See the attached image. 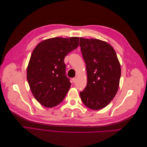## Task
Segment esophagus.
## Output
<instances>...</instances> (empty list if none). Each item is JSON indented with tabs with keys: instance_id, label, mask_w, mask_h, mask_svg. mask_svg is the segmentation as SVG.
<instances>
[{
	"instance_id": "esophagus-1",
	"label": "esophagus",
	"mask_w": 147,
	"mask_h": 147,
	"mask_svg": "<svg viewBox=\"0 0 147 147\" xmlns=\"http://www.w3.org/2000/svg\"><path fill=\"white\" fill-rule=\"evenodd\" d=\"M77 78H72V82H73V83H75L77 82Z\"/></svg>"
}]
</instances>
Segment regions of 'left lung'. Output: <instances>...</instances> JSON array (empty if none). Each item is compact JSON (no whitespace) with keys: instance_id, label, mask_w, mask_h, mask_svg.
Returning a JSON list of instances; mask_svg holds the SVG:
<instances>
[{"instance_id":"obj_1","label":"left lung","mask_w":147,"mask_h":147,"mask_svg":"<svg viewBox=\"0 0 147 147\" xmlns=\"http://www.w3.org/2000/svg\"><path fill=\"white\" fill-rule=\"evenodd\" d=\"M80 46L87 71V85L80 92L81 99L88 108L102 109L118 91L121 65L116 52L107 42L80 37Z\"/></svg>"}]
</instances>
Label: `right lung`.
<instances>
[{"instance_id": "add662e5", "label": "right lung", "mask_w": 147, "mask_h": 147, "mask_svg": "<svg viewBox=\"0 0 147 147\" xmlns=\"http://www.w3.org/2000/svg\"><path fill=\"white\" fill-rule=\"evenodd\" d=\"M79 45V37H55L40 42L31 55L27 79L35 99L51 108L59 104L71 83L65 75L64 59Z\"/></svg>"}]
</instances>
